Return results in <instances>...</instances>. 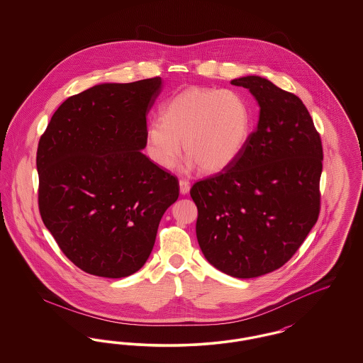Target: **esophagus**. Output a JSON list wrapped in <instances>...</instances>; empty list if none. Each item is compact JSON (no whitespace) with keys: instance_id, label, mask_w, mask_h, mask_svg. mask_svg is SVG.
Returning <instances> with one entry per match:
<instances>
[{"instance_id":"obj_1","label":"esophagus","mask_w":363,"mask_h":363,"mask_svg":"<svg viewBox=\"0 0 363 363\" xmlns=\"http://www.w3.org/2000/svg\"><path fill=\"white\" fill-rule=\"evenodd\" d=\"M189 182L185 181V179H181V181H179V191H181V194H186V193H189Z\"/></svg>"}]
</instances>
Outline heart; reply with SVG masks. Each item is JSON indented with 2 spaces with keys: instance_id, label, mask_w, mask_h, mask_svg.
Listing matches in <instances>:
<instances>
[{
  "instance_id": "1",
  "label": "heart",
  "mask_w": 363,
  "mask_h": 363,
  "mask_svg": "<svg viewBox=\"0 0 363 363\" xmlns=\"http://www.w3.org/2000/svg\"><path fill=\"white\" fill-rule=\"evenodd\" d=\"M252 130V110L234 89L189 86L163 106L162 118L148 122L144 148L162 169H172L184 151L188 167L218 173L241 155Z\"/></svg>"
}]
</instances>
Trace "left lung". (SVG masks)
Instances as JSON below:
<instances>
[{
    "label": "left lung",
    "instance_id": "8db88e82",
    "mask_svg": "<svg viewBox=\"0 0 363 363\" xmlns=\"http://www.w3.org/2000/svg\"><path fill=\"white\" fill-rule=\"evenodd\" d=\"M259 106L241 155L196 182L197 241L209 264L250 279L284 265L320 213L321 138L302 101L259 76L231 80Z\"/></svg>",
    "mask_w": 363,
    "mask_h": 363
}]
</instances>
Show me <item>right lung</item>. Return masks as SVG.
<instances>
[{
  "mask_svg": "<svg viewBox=\"0 0 363 363\" xmlns=\"http://www.w3.org/2000/svg\"><path fill=\"white\" fill-rule=\"evenodd\" d=\"M162 79L104 83L73 95L39 140L42 220L86 274L118 279L150 257L178 179L141 152Z\"/></svg>",
  "mask_w": 363,
  "mask_h": 363,
  "instance_id": "add662e5",
  "label": "right lung"
}]
</instances>
